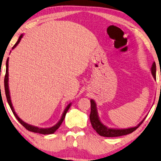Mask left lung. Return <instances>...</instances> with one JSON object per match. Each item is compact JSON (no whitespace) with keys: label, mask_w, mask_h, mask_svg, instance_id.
<instances>
[{"label":"left lung","mask_w":161,"mask_h":161,"mask_svg":"<svg viewBox=\"0 0 161 161\" xmlns=\"http://www.w3.org/2000/svg\"><path fill=\"white\" fill-rule=\"evenodd\" d=\"M152 74L154 78L156 79V64L155 62H153L152 65V68H151ZM144 120L139 123V124L136 127L130 128V129H109L102 124L101 121L99 120L98 118L97 111L96 108V104L94 100H91V113H90V121L92 123V125L95 131H96L100 136H105V137H116L120 136L123 135H126L131 134L133 131H134L136 129H138L142 123H143Z\"/></svg>","instance_id":"8db88e82"}]
</instances>
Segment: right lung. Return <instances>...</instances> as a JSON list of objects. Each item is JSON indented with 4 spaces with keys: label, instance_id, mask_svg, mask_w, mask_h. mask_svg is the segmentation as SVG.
Segmentation results:
<instances>
[{
    "label": "right lung",
    "instance_id": "1",
    "mask_svg": "<svg viewBox=\"0 0 161 161\" xmlns=\"http://www.w3.org/2000/svg\"><path fill=\"white\" fill-rule=\"evenodd\" d=\"M22 36L23 35H21L19 36V38L18 41L17 43L14 44V46H13L14 48V47H16V46L17 45V44L19 43V41L21 40V38H22ZM8 59H7L6 60V75H5V78H4V88H5V93H6V99H7V102H8V103L9 104V106H10L11 111H12V113L14 116L17 118V120L21 124H22L23 126H24L25 129L27 130H28L30 131H32V132H34V133H38V134H53L57 130L59 129L60 125H61L62 123L63 122V120L65 118V115H66V113L68 111V109L69 108V107H70V104H68V106L67 107L66 109H65V110L64 112L63 115H62L61 119L59 121V123H57V125H55L54 126H53L52 128H48V129H40V128H38V127H35L33 125H29L27 124V123H25L24 121H22V120L20 119L18 117L17 114L14 112V109L13 107H12V104H11V99H10V95H9V91H8Z\"/></svg>",
    "mask_w": 161,
    "mask_h": 161
}]
</instances>
